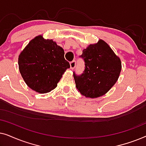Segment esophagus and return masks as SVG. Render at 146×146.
<instances>
[{
	"mask_svg": "<svg viewBox=\"0 0 146 146\" xmlns=\"http://www.w3.org/2000/svg\"><path fill=\"white\" fill-rule=\"evenodd\" d=\"M70 69L73 70L76 67V61L73 60L72 62H71L70 64Z\"/></svg>",
	"mask_w": 146,
	"mask_h": 146,
	"instance_id": "1",
	"label": "esophagus"
}]
</instances>
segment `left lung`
<instances>
[{
  "instance_id": "left-lung-1",
  "label": "left lung",
  "mask_w": 146,
  "mask_h": 146,
  "mask_svg": "<svg viewBox=\"0 0 146 146\" xmlns=\"http://www.w3.org/2000/svg\"><path fill=\"white\" fill-rule=\"evenodd\" d=\"M81 57L85 62L84 72L80 76L74 74L78 91L90 98L106 94L118 80L120 58L102 39L84 49Z\"/></svg>"
}]
</instances>
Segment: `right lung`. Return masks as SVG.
Listing matches in <instances>:
<instances>
[{
  "instance_id": "1",
  "label": "right lung",
  "mask_w": 146,
  "mask_h": 146,
  "mask_svg": "<svg viewBox=\"0 0 146 146\" xmlns=\"http://www.w3.org/2000/svg\"><path fill=\"white\" fill-rule=\"evenodd\" d=\"M20 73L27 85L40 94L50 92L57 86L63 74L70 68L64 50L52 39L36 36L19 56Z\"/></svg>"
}]
</instances>
